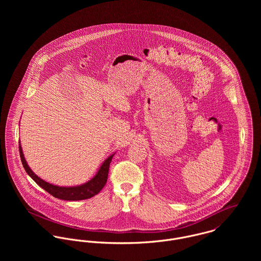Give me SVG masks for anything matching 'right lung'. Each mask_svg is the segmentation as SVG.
Instances as JSON below:
<instances>
[{
    "instance_id": "add662e5",
    "label": "right lung",
    "mask_w": 261,
    "mask_h": 261,
    "mask_svg": "<svg viewBox=\"0 0 261 261\" xmlns=\"http://www.w3.org/2000/svg\"><path fill=\"white\" fill-rule=\"evenodd\" d=\"M19 150H20V156L23 164V167L27 174L36 182V184L44 189L46 192L51 194L53 197L61 199V200H67V201H78V200H85L89 199L96 194H98L105 185L107 184L108 177H109V171H110V165L112 162V158L114 155V152L112 153L108 159L105 160V162L101 164L99 169L97 170L96 174L86 183L77 185V186H57L54 184H51L49 182H46L45 180L38 177L37 175L31 170L29 165L27 164V161L24 156L23 149L21 147V143H19Z\"/></svg>"
}]
</instances>
